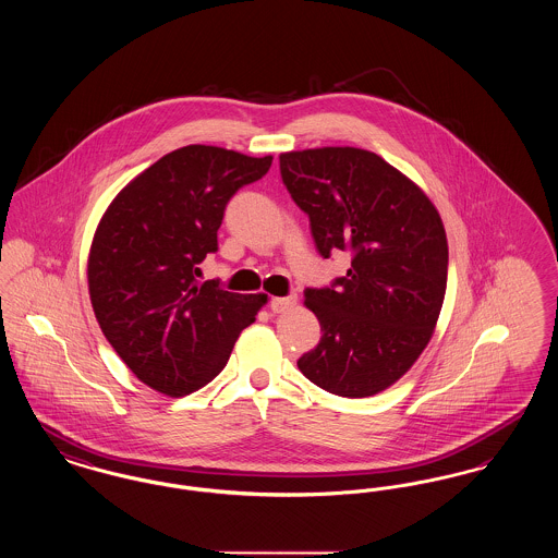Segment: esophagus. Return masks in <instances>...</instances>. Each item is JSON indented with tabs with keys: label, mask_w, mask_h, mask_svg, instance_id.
Listing matches in <instances>:
<instances>
[{
	"label": "esophagus",
	"mask_w": 558,
	"mask_h": 558,
	"mask_svg": "<svg viewBox=\"0 0 558 558\" xmlns=\"http://www.w3.org/2000/svg\"><path fill=\"white\" fill-rule=\"evenodd\" d=\"M294 305H296V294H289V296H274V299L269 301V310H271L274 314H282V312L291 310Z\"/></svg>",
	"instance_id": "esophagus-1"
}]
</instances>
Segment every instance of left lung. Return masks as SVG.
Here are the masks:
<instances>
[{"label": "left lung", "instance_id": "8db88e82", "mask_svg": "<svg viewBox=\"0 0 558 558\" xmlns=\"http://www.w3.org/2000/svg\"><path fill=\"white\" fill-rule=\"evenodd\" d=\"M324 259L351 253L347 276L305 289L322 339L296 362L319 389L368 398L428 345L448 284V239L425 192L371 150L326 146L280 155Z\"/></svg>", "mask_w": 558, "mask_h": 558}]
</instances>
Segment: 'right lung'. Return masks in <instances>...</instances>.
Listing matches in <instances>:
<instances>
[{"label": "right lung", "mask_w": 558, "mask_h": 558, "mask_svg": "<svg viewBox=\"0 0 558 558\" xmlns=\"http://www.w3.org/2000/svg\"><path fill=\"white\" fill-rule=\"evenodd\" d=\"M271 157L190 144L142 171L102 215L87 259L96 319L128 368L155 391L182 398L223 371L267 294L198 282L217 251L223 211L262 180Z\"/></svg>", "instance_id": "right-lung-1"}]
</instances>
